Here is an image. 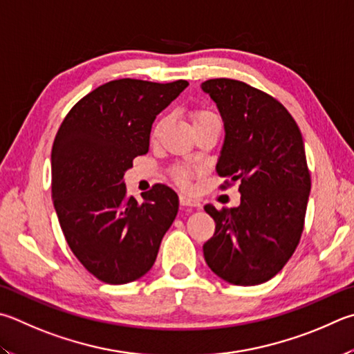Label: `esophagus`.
I'll use <instances>...</instances> for the list:
<instances>
[{
  "mask_svg": "<svg viewBox=\"0 0 354 354\" xmlns=\"http://www.w3.org/2000/svg\"><path fill=\"white\" fill-rule=\"evenodd\" d=\"M179 204L184 205V207H198L199 201L195 198H192L189 195H179Z\"/></svg>",
  "mask_w": 354,
  "mask_h": 354,
  "instance_id": "34e87169",
  "label": "esophagus"
}]
</instances>
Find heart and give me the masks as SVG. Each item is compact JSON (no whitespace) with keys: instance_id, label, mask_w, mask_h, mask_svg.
Instances as JSON below:
<instances>
[{"instance_id":"1","label":"heart","mask_w":354,"mask_h":354,"mask_svg":"<svg viewBox=\"0 0 354 354\" xmlns=\"http://www.w3.org/2000/svg\"><path fill=\"white\" fill-rule=\"evenodd\" d=\"M214 119H218V115L214 113L207 110V108H195V110H192L190 113V120H192V125L196 127V125H201L204 124V122L207 120H214ZM165 124V119H159L155 127H153V138H156L158 134L160 133V130H162V127ZM192 175H194V170L190 169V167H176L175 170H173L171 176L173 179H175V183H178L179 185H189V181Z\"/></svg>"}]
</instances>
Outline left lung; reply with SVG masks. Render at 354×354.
Listing matches in <instances>:
<instances>
[{
	"label": "left lung",
	"instance_id": "8db88e82",
	"mask_svg": "<svg viewBox=\"0 0 354 354\" xmlns=\"http://www.w3.org/2000/svg\"><path fill=\"white\" fill-rule=\"evenodd\" d=\"M203 89L216 102L226 128L218 176L240 183L239 207L204 210L215 234L204 243L205 263L232 285L271 280L291 259L305 226L311 173L300 128L268 93L232 79H210Z\"/></svg>",
	"mask_w": 354,
	"mask_h": 354
}]
</instances>
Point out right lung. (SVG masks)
I'll use <instances>...</instances> for the list:
<instances>
[{"label":"right lung","mask_w":354,"mask_h":354,"mask_svg":"<svg viewBox=\"0 0 354 354\" xmlns=\"http://www.w3.org/2000/svg\"><path fill=\"white\" fill-rule=\"evenodd\" d=\"M187 85L108 82L77 102L55 134L54 207L68 246L100 281L124 285L149 272L178 214L170 187L155 184L138 203L124 173L149 151L153 120Z\"/></svg>","instance_id":"1"}]
</instances>
